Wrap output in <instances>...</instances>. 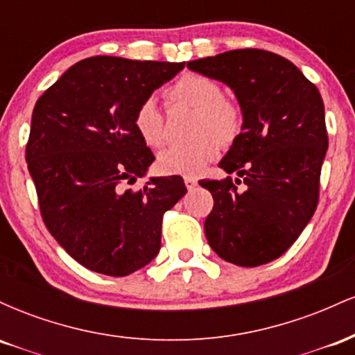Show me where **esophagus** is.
Wrapping results in <instances>:
<instances>
[{
    "mask_svg": "<svg viewBox=\"0 0 355 355\" xmlns=\"http://www.w3.org/2000/svg\"><path fill=\"white\" fill-rule=\"evenodd\" d=\"M183 182H185V187H187V190H189V191H191L195 189V187H197V178H195V177H185V178H183Z\"/></svg>",
    "mask_w": 355,
    "mask_h": 355,
    "instance_id": "esophagus-1",
    "label": "esophagus"
}]
</instances>
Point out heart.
Masks as SVG:
<instances>
[{
    "label": "heart",
    "instance_id": "heart-1",
    "mask_svg": "<svg viewBox=\"0 0 355 355\" xmlns=\"http://www.w3.org/2000/svg\"><path fill=\"white\" fill-rule=\"evenodd\" d=\"M166 98L197 108L193 133L198 137L164 150L158 155V168L166 175L195 177L217 157L218 140L230 144L239 135L243 123L242 108L237 101L223 96L217 80L200 73H185L173 81L166 89ZM133 126L146 145L160 146L165 141V118L153 98L138 105Z\"/></svg>",
    "mask_w": 355,
    "mask_h": 355
}]
</instances>
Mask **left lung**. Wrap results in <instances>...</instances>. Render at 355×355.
Returning <instances> with one entry per match:
<instances>
[{"label":"left lung","instance_id":"obj_1","mask_svg":"<svg viewBox=\"0 0 355 355\" xmlns=\"http://www.w3.org/2000/svg\"><path fill=\"white\" fill-rule=\"evenodd\" d=\"M187 67L227 85L243 115L242 130L218 164L237 173L235 183L230 177L198 182L214 197L203 225L209 245L240 267L272 262L302 234L319 202L329 146L319 89L292 61L255 48Z\"/></svg>","mask_w":355,"mask_h":355}]
</instances>
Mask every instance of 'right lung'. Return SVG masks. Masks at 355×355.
Here are the masks:
<instances>
[{"label": "right lung", "mask_w": 355, "mask_h": 355, "mask_svg": "<svg viewBox=\"0 0 355 355\" xmlns=\"http://www.w3.org/2000/svg\"><path fill=\"white\" fill-rule=\"evenodd\" d=\"M185 63L92 56L36 101L26 162L50 234L76 262L125 277L160 252L162 218L187 193L183 178L152 177V150L133 115Z\"/></svg>", "instance_id": "right-lung-1"}]
</instances>
